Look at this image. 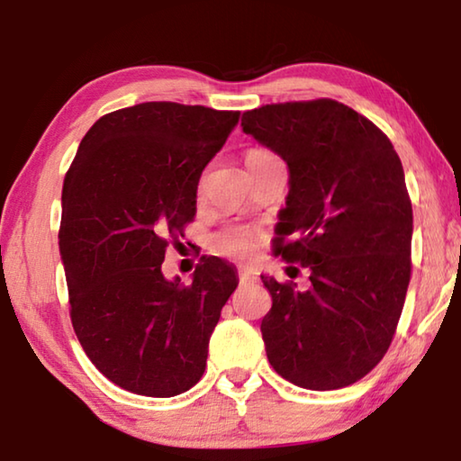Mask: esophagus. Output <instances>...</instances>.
<instances>
[{"instance_id":"esophagus-1","label":"esophagus","mask_w":461,"mask_h":461,"mask_svg":"<svg viewBox=\"0 0 461 461\" xmlns=\"http://www.w3.org/2000/svg\"><path fill=\"white\" fill-rule=\"evenodd\" d=\"M238 276H240V283L241 285H249V283H256V272L254 270H249V268H240V272H238Z\"/></svg>"}]
</instances>
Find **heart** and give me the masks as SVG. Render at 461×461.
Listing matches in <instances>:
<instances>
[{"label":"heart","instance_id":"obj_1","mask_svg":"<svg viewBox=\"0 0 461 461\" xmlns=\"http://www.w3.org/2000/svg\"><path fill=\"white\" fill-rule=\"evenodd\" d=\"M275 154H270L268 150H262V148H254V150H249L246 154V165L248 162H256V160H264V158H272ZM249 236L246 231L241 230H228L220 233V236L215 238V248L220 249V252L228 254V256H246L249 252Z\"/></svg>","mask_w":461,"mask_h":461}]
</instances>
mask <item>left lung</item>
<instances>
[{"label": "left lung", "mask_w": 461, "mask_h": 461, "mask_svg": "<svg viewBox=\"0 0 461 461\" xmlns=\"http://www.w3.org/2000/svg\"><path fill=\"white\" fill-rule=\"evenodd\" d=\"M241 130L286 162L276 252L311 272L303 291L260 275L272 294L260 325L268 362L301 388L354 384L386 354L411 280L412 207L399 154L333 99L252 109Z\"/></svg>", "instance_id": "1"}]
</instances>
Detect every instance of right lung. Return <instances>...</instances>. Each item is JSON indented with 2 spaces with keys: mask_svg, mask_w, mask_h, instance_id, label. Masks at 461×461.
I'll return each mask as SVG.
<instances>
[{
  "mask_svg": "<svg viewBox=\"0 0 461 461\" xmlns=\"http://www.w3.org/2000/svg\"><path fill=\"white\" fill-rule=\"evenodd\" d=\"M240 112L148 101L93 123L62 185L59 249L71 321L113 384L168 399L197 384L209 338L240 283L205 258L191 280L162 275L170 238L197 213L203 168Z\"/></svg>",
  "mask_w": 461,
  "mask_h": 461,
  "instance_id": "add662e5",
  "label": "right lung"
}]
</instances>
